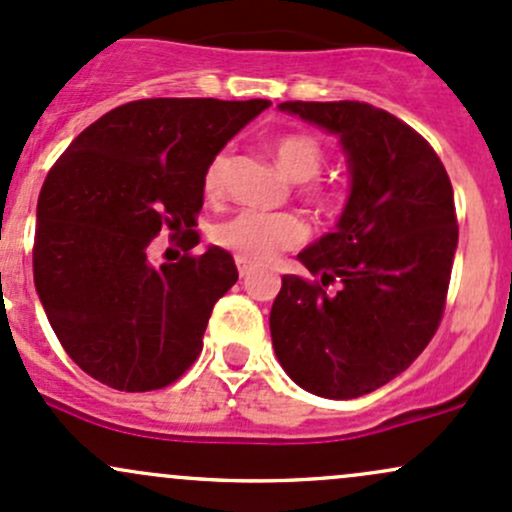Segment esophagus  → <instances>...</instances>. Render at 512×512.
<instances>
[{
    "instance_id": "34e87169",
    "label": "esophagus",
    "mask_w": 512,
    "mask_h": 512,
    "mask_svg": "<svg viewBox=\"0 0 512 512\" xmlns=\"http://www.w3.org/2000/svg\"><path fill=\"white\" fill-rule=\"evenodd\" d=\"M235 265H238L240 277H247V274L252 272V262L245 260V257H235Z\"/></svg>"
}]
</instances>
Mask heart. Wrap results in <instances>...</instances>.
Returning a JSON list of instances; mask_svg holds the SVG:
<instances>
[{
  "instance_id": "b5f03b06",
  "label": "heart",
  "mask_w": 512,
  "mask_h": 512,
  "mask_svg": "<svg viewBox=\"0 0 512 512\" xmlns=\"http://www.w3.org/2000/svg\"><path fill=\"white\" fill-rule=\"evenodd\" d=\"M272 155L291 182H303L299 194L311 209L330 213L338 209L340 192L330 184L313 182L323 170V148L308 133H286L272 143ZM230 167L228 150L211 157L204 172L206 199H221L226 189V174ZM213 243L245 257L250 262H269L279 252L294 250L308 238L306 223L294 213H262L240 211L218 223L211 233Z\"/></svg>"
}]
</instances>
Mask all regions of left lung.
I'll return each instance as SVG.
<instances>
[{
    "mask_svg": "<svg viewBox=\"0 0 512 512\" xmlns=\"http://www.w3.org/2000/svg\"><path fill=\"white\" fill-rule=\"evenodd\" d=\"M279 109L338 133L352 194L338 230L299 252L316 279L282 277L272 345L301 389L347 401L411 367L440 328L459 238L452 182L428 140L367 101Z\"/></svg>",
    "mask_w": 512,
    "mask_h": 512,
    "instance_id": "1",
    "label": "left lung"
}]
</instances>
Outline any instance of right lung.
Here are the masks:
<instances>
[{
  "label": "right lung",
  "instance_id": "add662e5",
  "mask_svg": "<svg viewBox=\"0 0 512 512\" xmlns=\"http://www.w3.org/2000/svg\"><path fill=\"white\" fill-rule=\"evenodd\" d=\"M269 104L128 101L84 128L50 167L33 282L60 345L92 379L128 393L165 389L201 355L213 306L238 282L230 252H194L204 172ZM162 229L183 252L155 263Z\"/></svg>",
  "mask_w": 512,
  "mask_h": 512
}]
</instances>
